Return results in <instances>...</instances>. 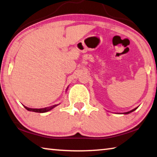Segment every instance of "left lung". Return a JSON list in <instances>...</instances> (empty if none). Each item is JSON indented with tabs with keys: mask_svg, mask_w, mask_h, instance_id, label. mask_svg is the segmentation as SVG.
Instances as JSON below:
<instances>
[{
	"mask_svg": "<svg viewBox=\"0 0 157 157\" xmlns=\"http://www.w3.org/2000/svg\"><path fill=\"white\" fill-rule=\"evenodd\" d=\"M138 107H137V108H134V109H133V110H130V111H128V112H126V113H118V114H129V113H132V112H133V111H135L137 108H138Z\"/></svg>",
	"mask_w": 157,
	"mask_h": 157,
	"instance_id": "left-lung-1",
	"label": "left lung"
}]
</instances>
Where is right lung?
<instances>
[{"instance_id":"obj_1","label":"right lung","mask_w":157,"mask_h":157,"mask_svg":"<svg viewBox=\"0 0 157 157\" xmlns=\"http://www.w3.org/2000/svg\"><path fill=\"white\" fill-rule=\"evenodd\" d=\"M68 86L66 89V91H67V90H68ZM59 104H60V103H59ZM59 104H55V105H52V106H49V107H47V108H28V107L24 106V107L27 110H29V111L35 112V113H47V112L50 111L51 110H52V109L55 108V107H56L57 105H59Z\"/></svg>"}]
</instances>
